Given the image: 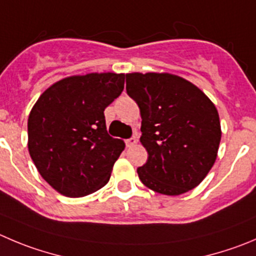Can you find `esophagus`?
<instances>
[{"label":"esophagus","instance_id":"34e87169","mask_svg":"<svg viewBox=\"0 0 256 256\" xmlns=\"http://www.w3.org/2000/svg\"><path fill=\"white\" fill-rule=\"evenodd\" d=\"M137 137H130L128 138V140H126V147H132V146H134L136 143H137Z\"/></svg>","mask_w":256,"mask_h":256}]
</instances>
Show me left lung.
<instances>
[{"instance_id":"obj_1","label":"left lung","mask_w":256,"mask_h":256,"mask_svg":"<svg viewBox=\"0 0 256 256\" xmlns=\"http://www.w3.org/2000/svg\"><path fill=\"white\" fill-rule=\"evenodd\" d=\"M126 94L142 116L140 143L148 152L138 167L144 186L162 194H184L215 163L221 140L218 113L192 82L172 74H126Z\"/></svg>"}]
</instances>
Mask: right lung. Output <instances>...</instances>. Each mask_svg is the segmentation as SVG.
<instances>
[{
    "mask_svg": "<svg viewBox=\"0 0 256 256\" xmlns=\"http://www.w3.org/2000/svg\"><path fill=\"white\" fill-rule=\"evenodd\" d=\"M124 78L114 72L66 78L34 106L28 152L42 178L62 194L82 197L108 184L124 142L108 134L104 109L120 96Z\"/></svg>",
    "mask_w": 256,
    "mask_h": 256,
    "instance_id": "right-lung-1",
    "label": "right lung"
}]
</instances>
